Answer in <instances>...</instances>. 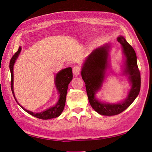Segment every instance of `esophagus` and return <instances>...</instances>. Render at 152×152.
Listing matches in <instances>:
<instances>
[{
	"instance_id": "esophagus-1",
	"label": "esophagus",
	"mask_w": 152,
	"mask_h": 152,
	"mask_svg": "<svg viewBox=\"0 0 152 152\" xmlns=\"http://www.w3.org/2000/svg\"><path fill=\"white\" fill-rule=\"evenodd\" d=\"M81 67L80 66H75L72 69L73 73L75 74V75H78L81 72Z\"/></svg>"
}]
</instances>
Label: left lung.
<instances>
[{
	"instance_id": "1",
	"label": "left lung",
	"mask_w": 152,
	"mask_h": 152,
	"mask_svg": "<svg viewBox=\"0 0 152 152\" xmlns=\"http://www.w3.org/2000/svg\"><path fill=\"white\" fill-rule=\"evenodd\" d=\"M118 41L121 44L126 57L124 73L129 75L128 78L132 84L129 94L124 102L118 104L103 103L97 100L94 96L95 93L102 87L104 78L108 67L109 45L107 44L93 50L85 61L81 72L89 103L95 111L103 115H115L125 110L138 96L141 88V75L135 50L124 37H119Z\"/></svg>"
}]
</instances>
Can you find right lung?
I'll return each instance as SVG.
<instances>
[{
  "instance_id": "add662e5",
  "label": "right lung",
  "mask_w": 152,
  "mask_h": 152,
  "mask_svg": "<svg viewBox=\"0 0 152 152\" xmlns=\"http://www.w3.org/2000/svg\"><path fill=\"white\" fill-rule=\"evenodd\" d=\"M21 48H19L18 50L15 53L13 57L10 62V69L11 71V88L12 91L13 95L14 98L16 100L17 103L20 105L23 109H24L26 112L31 114V115L35 117L38 119H49L52 118H55L59 116L61 112H63L65 104V99H66V95H67L68 85L71 81L72 80V72L71 67H68L61 70V71L58 72L55 77V84L58 92L60 94V99L58 100V102L56 103L55 106L49 108V109L43 111L40 113H34V112L29 111L25 109L24 107H22L20 104L18 103L16 98L15 97L14 91H13V65L15 62V60H17L19 54L21 51Z\"/></svg>"
}]
</instances>
